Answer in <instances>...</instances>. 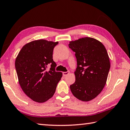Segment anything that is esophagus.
I'll use <instances>...</instances> for the list:
<instances>
[{
    "mask_svg": "<svg viewBox=\"0 0 130 130\" xmlns=\"http://www.w3.org/2000/svg\"><path fill=\"white\" fill-rule=\"evenodd\" d=\"M70 73L69 71H67V72H63V75L64 76H67V75H68Z\"/></svg>",
    "mask_w": 130,
    "mask_h": 130,
    "instance_id": "esophagus-1",
    "label": "esophagus"
}]
</instances>
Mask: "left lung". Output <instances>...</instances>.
I'll use <instances>...</instances> for the list:
<instances>
[{
  "label": "left lung",
  "instance_id": "obj_1",
  "mask_svg": "<svg viewBox=\"0 0 130 130\" xmlns=\"http://www.w3.org/2000/svg\"><path fill=\"white\" fill-rule=\"evenodd\" d=\"M68 46L75 53L77 60L75 82L70 85V89L77 99L90 101L106 84L110 68L108 54L103 44L93 38L71 41Z\"/></svg>",
  "mask_w": 130,
  "mask_h": 130
}]
</instances>
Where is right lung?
<instances>
[{"mask_svg":"<svg viewBox=\"0 0 130 130\" xmlns=\"http://www.w3.org/2000/svg\"><path fill=\"white\" fill-rule=\"evenodd\" d=\"M58 42L36 40L24 45L15 60L19 84L34 101L42 103L55 93L62 73L55 71L53 53ZM49 65V70L47 69Z\"/></svg>","mask_w":130,"mask_h":130,"instance_id":"1","label":"right lung"}]
</instances>
